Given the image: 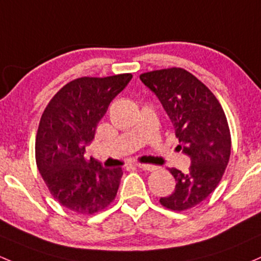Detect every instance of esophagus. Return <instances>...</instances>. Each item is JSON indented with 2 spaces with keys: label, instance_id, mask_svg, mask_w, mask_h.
Returning <instances> with one entry per match:
<instances>
[{
  "label": "esophagus",
  "instance_id": "1",
  "mask_svg": "<svg viewBox=\"0 0 261 261\" xmlns=\"http://www.w3.org/2000/svg\"><path fill=\"white\" fill-rule=\"evenodd\" d=\"M136 166L139 168H141V170H144V171H153V170H156V167H154V166H152V165H145V163H136Z\"/></svg>",
  "mask_w": 261,
  "mask_h": 261
}]
</instances>
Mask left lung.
Segmentation results:
<instances>
[{"instance_id":"1","label":"left lung","mask_w":261,"mask_h":261,"mask_svg":"<svg viewBox=\"0 0 261 261\" xmlns=\"http://www.w3.org/2000/svg\"><path fill=\"white\" fill-rule=\"evenodd\" d=\"M156 94L172 121L178 147L191 157L188 172L168 168L176 190L160 203L171 211L196 207L217 188L230 157V130L222 105L193 74L182 68L147 71L140 75Z\"/></svg>"}]
</instances>
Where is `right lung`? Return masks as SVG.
Returning <instances> with one entry per match:
<instances>
[{
    "label": "right lung",
    "instance_id": "right-lung-1",
    "mask_svg": "<svg viewBox=\"0 0 261 261\" xmlns=\"http://www.w3.org/2000/svg\"><path fill=\"white\" fill-rule=\"evenodd\" d=\"M133 74L96 78L82 76L65 84L43 111L36 136V162L53 198L79 214H94L115 199L121 167L105 168L85 146L109 104L127 85Z\"/></svg>",
    "mask_w": 261,
    "mask_h": 261
}]
</instances>
